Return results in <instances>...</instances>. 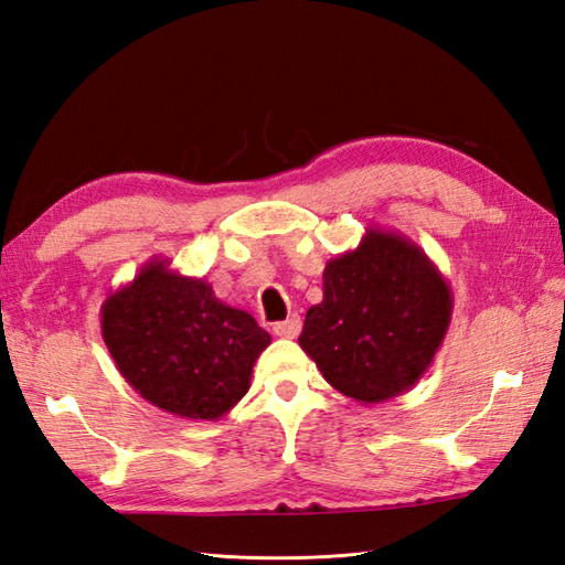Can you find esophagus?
I'll return each mask as SVG.
<instances>
[{"label":"esophagus","instance_id":"esophagus-1","mask_svg":"<svg viewBox=\"0 0 565 565\" xmlns=\"http://www.w3.org/2000/svg\"><path fill=\"white\" fill-rule=\"evenodd\" d=\"M300 327H302L300 317L291 315V317H288V320L274 324V334L281 337V339H296L300 334Z\"/></svg>","mask_w":565,"mask_h":565}]
</instances>
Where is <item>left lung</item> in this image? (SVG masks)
Here are the masks:
<instances>
[{
    "label": "left lung",
    "mask_w": 565,
    "mask_h": 565,
    "mask_svg": "<svg viewBox=\"0 0 565 565\" xmlns=\"http://www.w3.org/2000/svg\"><path fill=\"white\" fill-rule=\"evenodd\" d=\"M322 284L298 337L322 377L365 406L415 386L454 312L451 286L420 245L367 228L355 250L329 259Z\"/></svg>",
    "instance_id": "obj_1"
}]
</instances>
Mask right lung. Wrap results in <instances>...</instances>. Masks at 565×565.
Listing matches in <instances>:
<instances>
[{"instance_id": "right-lung-1", "label": "right lung", "mask_w": 565, "mask_h": 565, "mask_svg": "<svg viewBox=\"0 0 565 565\" xmlns=\"http://www.w3.org/2000/svg\"><path fill=\"white\" fill-rule=\"evenodd\" d=\"M99 317L121 377L152 406L185 420H220L234 408L271 343L253 315L159 257L109 294Z\"/></svg>"}]
</instances>
